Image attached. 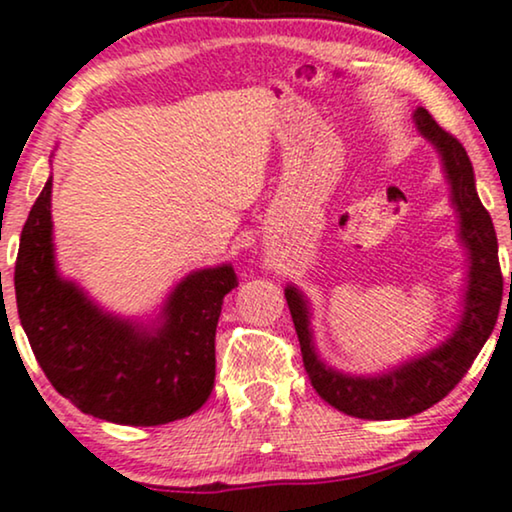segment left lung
<instances>
[{
  "label": "left lung",
  "mask_w": 512,
  "mask_h": 512,
  "mask_svg": "<svg viewBox=\"0 0 512 512\" xmlns=\"http://www.w3.org/2000/svg\"><path fill=\"white\" fill-rule=\"evenodd\" d=\"M418 132L442 155L444 174L451 186V203L461 217V243L468 250L470 271L463 300V316L454 333L423 357L406 361L380 375H349L326 366L316 354L309 307L295 286L286 288L290 316L300 340L304 371L319 397L347 416L364 420L409 418L442 401L468 373L484 342L494 331L503 297V276L498 264L496 231L489 212L475 191V172L461 146L437 125L435 118L418 108L413 113ZM512 283V281H510Z\"/></svg>",
  "instance_id": "left-lung-1"
}]
</instances>
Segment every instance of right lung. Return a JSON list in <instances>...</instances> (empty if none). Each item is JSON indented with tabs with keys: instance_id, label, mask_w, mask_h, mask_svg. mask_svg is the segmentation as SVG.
Listing matches in <instances>:
<instances>
[{
	"instance_id": "add662e5",
	"label": "right lung",
	"mask_w": 512,
	"mask_h": 512,
	"mask_svg": "<svg viewBox=\"0 0 512 512\" xmlns=\"http://www.w3.org/2000/svg\"><path fill=\"white\" fill-rule=\"evenodd\" d=\"M16 304L44 375L89 416L165 425L196 413L215 387V331L231 264L177 283L155 326L120 319L58 276L51 238V177L32 205L16 257Z\"/></svg>"
}]
</instances>
